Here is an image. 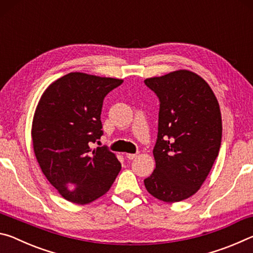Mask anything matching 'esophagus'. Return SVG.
Listing matches in <instances>:
<instances>
[{
  "mask_svg": "<svg viewBox=\"0 0 253 253\" xmlns=\"http://www.w3.org/2000/svg\"><path fill=\"white\" fill-rule=\"evenodd\" d=\"M126 157L128 160H134V158L137 157V154H126Z\"/></svg>",
  "mask_w": 253,
  "mask_h": 253,
  "instance_id": "34e87169",
  "label": "esophagus"
}]
</instances>
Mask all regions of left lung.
Returning <instances> with one entry per match:
<instances>
[{
    "instance_id": "1",
    "label": "left lung",
    "mask_w": 253,
    "mask_h": 253,
    "mask_svg": "<svg viewBox=\"0 0 253 253\" xmlns=\"http://www.w3.org/2000/svg\"><path fill=\"white\" fill-rule=\"evenodd\" d=\"M145 84L161 101L153 149L156 168L144 179L145 187L163 202H179L200 190L219 155V102L207 81L186 69L147 78Z\"/></svg>"
}]
</instances>
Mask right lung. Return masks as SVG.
<instances>
[{"label": "right lung", "mask_w": 253, "mask_h": 253, "mask_svg": "<svg viewBox=\"0 0 253 253\" xmlns=\"http://www.w3.org/2000/svg\"><path fill=\"white\" fill-rule=\"evenodd\" d=\"M123 79L70 72L51 83L33 115V152L42 173L69 202L84 205L106 194L122 169L106 147L91 148L102 135V100Z\"/></svg>", "instance_id": "obj_1"}]
</instances>
